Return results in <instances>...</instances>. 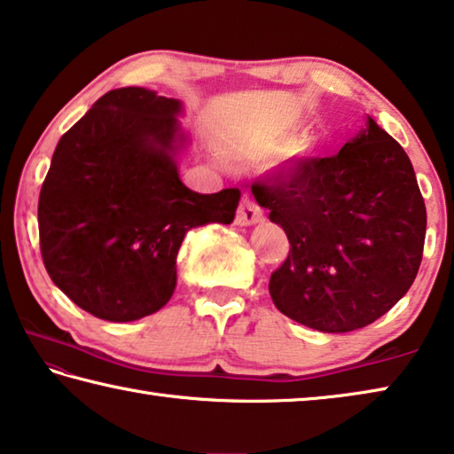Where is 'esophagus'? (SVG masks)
Here are the masks:
<instances>
[{
    "label": "esophagus",
    "mask_w": 454,
    "mask_h": 454,
    "mask_svg": "<svg viewBox=\"0 0 454 454\" xmlns=\"http://www.w3.org/2000/svg\"><path fill=\"white\" fill-rule=\"evenodd\" d=\"M264 214L260 210V206L250 198H242L240 206L236 212V224L238 226H254L258 222H262Z\"/></svg>",
    "instance_id": "1"
}]
</instances>
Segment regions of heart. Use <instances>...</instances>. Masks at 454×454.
<instances>
[{"mask_svg": "<svg viewBox=\"0 0 454 454\" xmlns=\"http://www.w3.org/2000/svg\"><path fill=\"white\" fill-rule=\"evenodd\" d=\"M304 128L302 118H292L282 121V124H274L258 129L252 136L254 140V148L258 152L276 153L270 170L280 176H296L301 174L306 166H309L314 158L320 156L322 152V137L318 134H301L296 136Z\"/></svg>", "mask_w": 454, "mask_h": 454, "instance_id": "heart-1", "label": "heart"}]
</instances>
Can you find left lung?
<instances>
[{
  "label": "left lung",
  "mask_w": 454,
  "mask_h": 454,
  "mask_svg": "<svg viewBox=\"0 0 454 454\" xmlns=\"http://www.w3.org/2000/svg\"><path fill=\"white\" fill-rule=\"evenodd\" d=\"M290 252L270 276L282 314L320 333L372 325L417 278L427 208L406 152L366 116L336 156L252 186Z\"/></svg>",
  "instance_id": "obj_1"
}]
</instances>
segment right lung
<instances>
[{"label":"right lung","instance_id":"obj_1","mask_svg":"<svg viewBox=\"0 0 454 454\" xmlns=\"http://www.w3.org/2000/svg\"><path fill=\"white\" fill-rule=\"evenodd\" d=\"M184 104L148 88L107 91L59 137L37 222L53 284L96 318L132 322L176 290L188 230L232 224L240 190L198 194L178 164L192 137Z\"/></svg>","mask_w":454,"mask_h":454}]
</instances>
